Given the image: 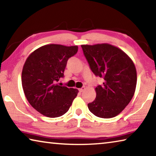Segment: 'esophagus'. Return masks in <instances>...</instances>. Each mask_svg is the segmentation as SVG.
Here are the masks:
<instances>
[{
    "label": "esophagus",
    "mask_w": 156,
    "mask_h": 156,
    "mask_svg": "<svg viewBox=\"0 0 156 156\" xmlns=\"http://www.w3.org/2000/svg\"><path fill=\"white\" fill-rule=\"evenodd\" d=\"M84 89H85V87H83L82 88H80V89H79V91L80 92H83Z\"/></svg>",
    "instance_id": "1"
}]
</instances>
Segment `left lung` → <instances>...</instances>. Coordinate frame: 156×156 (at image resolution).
Instances as JSON below:
<instances>
[{
  "mask_svg": "<svg viewBox=\"0 0 156 156\" xmlns=\"http://www.w3.org/2000/svg\"><path fill=\"white\" fill-rule=\"evenodd\" d=\"M81 47L92 72L103 79V83L96 87V99L87 105L89 109L98 117H115L130 102L135 93V65L125 52L109 44Z\"/></svg>",
  "mask_w": 156,
  "mask_h": 156,
  "instance_id": "obj_1",
  "label": "left lung"
}]
</instances>
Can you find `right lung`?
I'll list each match as a JSON object with an SVG mask.
<instances>
[{
	"label": "right lung",
	"mask_w": 156,
	"mask_h": 156,
	"mask_svg": "<svg viewBox=\"0 0 156 156\" xmlns=\"http://www.w3.org/2000/svg\"><path fill=\"white\" fill-rule=\"evenodd\" d=\"M78 49V46L47 44L26 60L22 72L23 91L30 104L41 114L49 118L64 115L77 96L76 89L56 83L64 77L67 60Z\"/></svg>",
	"instance_id": "add662e5"
}]
</instances>
